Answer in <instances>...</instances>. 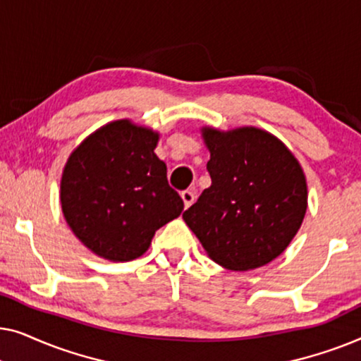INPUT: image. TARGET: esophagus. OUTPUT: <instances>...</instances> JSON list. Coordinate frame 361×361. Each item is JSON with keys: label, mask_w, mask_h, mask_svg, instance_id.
I'll return each mask as SVG.
<instances>
[{"label": "esophagus", "mask_w": 361, "mask_h": 361, "mask_svg": "<svg viewBox=\"0 0 361 361\" xmlns=\"http://www.w3.org/2000/svg\"><path fill=\"white\" fill-rule=\"evenodd\" d=\"M180 195H182V200H184L185 209H189V207L194 204V200H195V192L194 190H184Z\"/></svg>", "instance_id": "1"}]
</instances>
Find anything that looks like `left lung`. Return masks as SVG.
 <instances>
[{"mask_svg": "<svg viewBox=\"0 0 361 361\" xmlns=\"http://www.w3.org/2000/svg\"><path fill=\"white\" fill-rule=\"evenodd\" d=\"M212 185L184 220L215 263L248 271L288 248L307 209V184L299 162L258 128L204 130Z\"/></svg>", "mask_w": 361, "mask_h": 361, "instance_id": "left-lung-1", "label": "left lung"}]
</instances>
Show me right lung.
<instances>
[{
  "mask_svg": "<svg viewBox=\"0 0 361 361\" xmlns=\"http://www.w3.org/2000/svg\"><path fill=\"white\" fill-rule=\"evenodd\" d=\"M157 140L154 131L120 120L88 136L68 157L61 182L63 216L102 258H137L156 230L184 210L154 154Z\"/></svg>",
  "mask_w": 361,
  "mask_h": 361,
  "instance_id": "obj_1",
  "label": "right lung"
}]
</instances>
